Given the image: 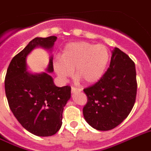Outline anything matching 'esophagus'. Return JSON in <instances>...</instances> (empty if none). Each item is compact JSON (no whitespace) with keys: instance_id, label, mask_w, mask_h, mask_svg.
I'll use <instances>...</instances> for the list:
<instances>
[{"instance_id":"obj_1","label":"esophagus","mask_w":151,"mask_h":151,"mask_svg":"<svg viewBox=\"0 0 151 151\" xmlns=\"http://www.w3.org/2000/svg\"><path fill=\"white\" fill-rule=\"evenodd\" d=\"M82 91V89L79 88H76V87H71V92L75 93V92H80Z\"/></svg>"}]
</instances>
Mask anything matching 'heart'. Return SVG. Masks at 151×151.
Returning a JSON list of instances; mask_svg holds the SVG:
<instances>
[{
    "label": "heart",
    "mask_w": 151,
    "mask_h": 151,
    "mask_svg": "<svg viewBox=\"0 0 151 151\" xmlns=\"http://www.w3.org/2000/svg\"><path fill=\"white\" fill-rule=\"evenodd\" d=\"M109 49L104 45L88 42L70 43L63 48L62 55L53 60V68L60 79L66 80L73 75L86 83H92L102 78L110 60Z\"/></svg>",
    "instance_id": "obj_1"
}]
</instances>
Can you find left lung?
<instances>
[{
	"instance_id": "8db88e82",
	"label": "left lung",
	"mask_w": 151,
	"mask_h": 151,
	"mask_svg": "<svg viewBox=\"0 0 151 151\" xmlns=\"http://www.w3.org/2000/svg\"><path fill=\"white\" fill-rule=\"evenodd\" d=\"M83 91L88 103L83 113L88 124L99 131L116 127L127 117L135 103L137 80L134 61L115 47L108 69L98 82Z\"/></svg>"
}]
</instances>
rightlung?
<instances>
[{
    "label": "right lung",
    "instance_id": "right-lung-1",
    "mask_svg": "<svg viewBox=\"0 0 151 151\" xmlns=\"http://www.w3.org/2000/svg\"><path fill=\"white\" fill-rule=\"evenodd\" d=\"M55 36L36 37L10 62L4 89L10 110L24 129L35 135L55 134L62 125L63 107L71 97V87H56L47 72L32 75L26 71V57L36 47H53ZM48 72L53 71L52 58Z\"/></svg>",
    "mask_w": 151,
    "mask_h": 151
}]
</instances>
